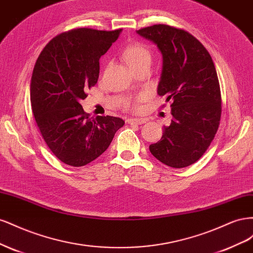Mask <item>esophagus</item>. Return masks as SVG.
<instances>
[{"mask_svg": "<svg viewBox=\"0 0 253 253\" xmlns=\"http://www.w3.org/2000/svg\"><path fill=\"white\" fill-rule=\"evenodd\" d=\"M128 125H142L145 122V119L142 118H129L126 120Z\"/></svg>", "mask_w": 253, "mask_h": 253, "instance_id": "34e87169", "label": "esophagus"}]
</instances>
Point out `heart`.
I'll return each mask as SVG.
<instances>
[{
  "mask_svg": "<svg viewBox=\"0 0 253 253\" xmlns=\"http://www.w3.org/2000/svg\"><path fill=\"white\" fill-rule=\"evenodd\" d=\"M124 58L129 67H135L143 63H151L152 55L150 49L143 44L135 43L128 46L124 51Z\"/></svg>",
  "mask_w": 253,
  "mask_h": 253,
  "instance_id": "heart-1",
  "label": "heart"
}]
</instances>
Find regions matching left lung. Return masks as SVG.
Instances as JSON below:
<instances>
[{
    "mask_svg": "<svg viewBox=\"0 0 253 253\" xmlns=\"http://www.w3.org/2000/svg\"><path fill=\"white\" fill-rule=\"evenodd\" d=\"M136 33L154 43L163 56L157 93L172 101L173 119L162 139L150 145L166 166L185 168L200 159L215 136L221 113L220 88L210 53L192 35L157 24Z\"/></svg>",
    "mask_w": 253,
    "mask_h": 253,
    "instance_id": "8db88e82",
    "label": "left lung"
}]
</instances>
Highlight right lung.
Masks as SVG:
<instances>
[{"mask_svg":"<svg viewBox=\"0 0 253 253\" xmlns=\"http://www.w3.org/2000/svg\"><path fill=\"white\" fill-rule=\"evenodd\" d=\"M122 29L79 28L57 36L38 58L30 81V101L42 137L61 162L82 167L110 147L125 121L85 116L81 100L99 77V59Z\"/></svg>","mask_w":253,"mask_h":253,"instance_id":"obj_1","label":"right lung"}]
</instances>
